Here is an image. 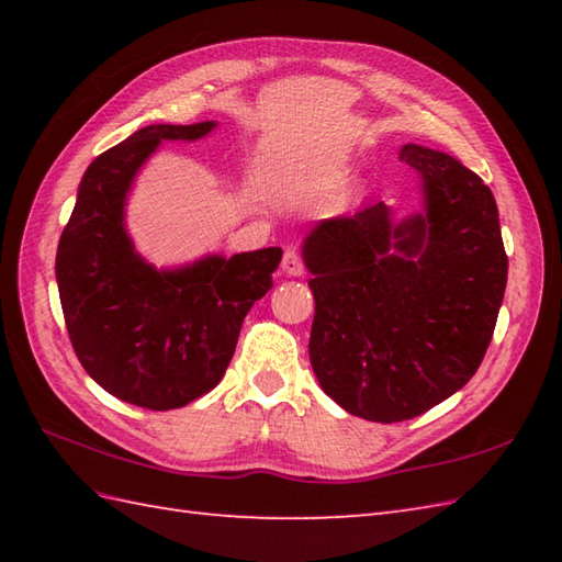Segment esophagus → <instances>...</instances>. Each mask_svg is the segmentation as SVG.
<instances>
[{
  "instance_id": "1",
  "label": "esophagus",
  "mask_w": 562,
  "mask_h": 562,
  "mask_svg": "<svg viewBox=\"0 0 562 562\" xmlns=\"http://www.w3.org/2000/svg\"><path fill=\"white\" fill-rule=\"evenodd\" d=\"M282 272L284 274H290V278H302L304 274V262H302V256L296 254L294 248H290V250H284V256H282Z\"/></svg>"
}]
</instances>
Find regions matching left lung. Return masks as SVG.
Listing matches in <instances>:
<instances>
[{
  "mask_svg": "<svg viewBox=\"0 0 562 562\" xmlns=\"http://www.w3.org/2000/svg\"><path fill=\"white\" fill-rule=\"evenodd\" d=\"M423 210L393 220L384 202L306 234L316 314L308 360L326 396L372 423L411 420L469 384L507 288L497 205L445 151L403 145Z\"/></svg>",
  "mask_w": 562,
  "mask_h": 562,
  "instance_id": "1",
  "label": "left lung"
}]
</instances>
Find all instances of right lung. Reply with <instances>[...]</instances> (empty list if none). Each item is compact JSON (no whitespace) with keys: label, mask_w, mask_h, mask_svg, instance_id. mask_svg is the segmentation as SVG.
<instances>
[{"label":"right lung","mask_w":562,"mask_h":562,"mask_svg":"<svg viewBox=\"0 0 562 562\" xmlns=\"http://www.w3.org/2000/svg\"><path fill=\"white\" fill-rule=\"evenodd\" d=\"M214 127L149 125L103 151L59 236L55 278L71 348L101 389L139 408H183L220 384L282 258L270 246L157 268L135 250L125 205L139 169L161 142H195Z\"/></svg>","instance_id":"right-lung-1"}]
</instances>
